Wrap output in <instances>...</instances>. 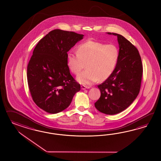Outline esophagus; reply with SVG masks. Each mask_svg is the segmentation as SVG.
I'll list each match as a JSON object with an SVG mask.
<instances>
[{
    "label": "esophagus",
    "instance_id": "obj_1",
    "mask_svg": "<svg viewBox=\"0 0 161 161\" xmlns=\"http://www.w3.org/2000/svg\"><path fill=\"white\" fill-rule=\"evenodd\" d=\"M81 88L82 90H86V89H89V88H90L91 87L89 86H81Z\"/></svg>",
    "mask_w": 161,
    "mask_h": 161
}]
</instances>
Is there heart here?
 Masks as SVG:
<instances>
[{"instance_id":"b5f03b06","label":"heart","mask_w":161,"mask_h":161,"mask_svg":"<svg viewBox=\"0 0 161 161\" xmlns=\"http://www.w3.org/2000/svg\"><path fill=\"white\" fill-rule=\"evenodd\" d=\"M119 58L117 47L113 44L88 41L79 46L77 52H69L67 65L71 72L78 75L86 64V70L77 77L82 85H91L108 79L114 72Z\"/></svg>"}]
</instances>
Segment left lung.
I'll use <instances>...</instances> for the list:
<instances>
[{"label":"left lung","instance_id":"obj_1","mask_svg":"<svg viewBox=\"0 0 161 161\" xmlns=\"http://www.w3.org/2000/svg\"><path fill=\"white\" fill-rule=\"evenodd\" d=\"M107 33L118 36L119 58L112 74L98 86L101 97L95 106L103 114L112 115L125 110L137 98L143 70L137 49L123 36Z\"/></svg>","mask_w":161,"mask_h":161}]
</instances>
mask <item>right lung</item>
I'll use <instances>...</instances> for the list:
<instances>
[{
	"label": "right lung",
	"instance_id": "obj_1",
	"mask_svg": "<svg viewBox=\"0 0 161 161\" xmlns=\"http://www.w3.org/2000/svg\"><path fill=\"white\" fill-rule=\"evenodd\" d=\"M84 35L56 29L37 43L27 67V81L36 105L49 114H58L70 105L80 85L70 75L67 52Z\"/></svg>",
	"mask_w": 161,
	"mask_h": 161
}]
</instances>
